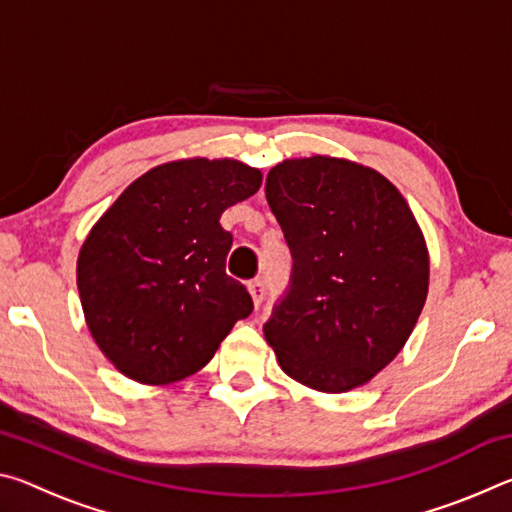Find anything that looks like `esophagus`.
<instances>
[{"label": "esophagus", "mask_w": 512, "mask_h": 512, "mask_svg": "<svg viewBox=\"0 0 512 512\" xmlns=\"http://www.w3.org/2000/svg\"><path fill=\"white\" fill-rule=\"evenodd\" d=\"M248 291H250V298H253L255 307L262 305L264 300V282L262 280H250L248 282Z\"/></svg>", "instance_id": "34e87169"}]
</instances>
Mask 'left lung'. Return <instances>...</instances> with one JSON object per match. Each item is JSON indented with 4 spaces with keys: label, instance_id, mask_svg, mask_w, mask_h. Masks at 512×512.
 I'll return each instance as SVG.
<instances>
[{
    "label": "left lung",
    "instance_id": "left-lung-1",
    "mask_svg": "<svg viewBox=\"0 0 512 512\" xmlns=\"http://www.w3.org/2000/svg\"><path fill=\"white\" fill-rule=\"evenodd\" d=\"M266 201L293 275L264 325L277 363L320 393H348L409 341L429 291V250L391 180L359 162L311 155L268 171Z\"/></svg>",
    "mask_w": 512,
    "mask_h": 512
}]
</instances>
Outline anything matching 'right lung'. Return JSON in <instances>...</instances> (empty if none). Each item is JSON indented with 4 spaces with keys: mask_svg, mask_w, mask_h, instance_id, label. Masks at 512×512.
<instances>
[{
    "mask_svg": "<svg viewBox=\"0 0 512 512\" xmlns=\"http://www.w3.org/2000/svg\"><path fill=\"white\" fill-rule=\"evenodd\" d=\"M259 185L262 171L232 158L164 162L92 225L76 284L92 339L121 375L146 386L194 375L250 316L246 287L225 275L221 214Z\"/></svg>",
    "mask_w": 512,
    "mask_h": 512,
    "instance_id": "obj_1",
    "label": "right lung"
}]
</instances>
